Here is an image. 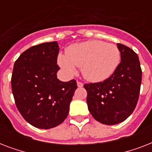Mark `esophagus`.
<instances>
[{"label": "esophagus", "mask_w": 152, "mask_h": 152, "mask_svg": "<svg viewBox=\"0 0 152 152\" xmlns=\"http://www.w3.org/2000/svg\"><path fill=\"white\" fill-rule=\"evenodd\" d=\"M83 86V83H82V82H80V81L77 82V87H78V88H82Z\"/></svg>", "instance_id": "esophagus-1"}]
</instances>
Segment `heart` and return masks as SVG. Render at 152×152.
<instances>
[{
	"instance_id": "b5f03b06",
	"label": "heart",
	"mask_w": 152,
	"mask_h": 152,
	"mask_svg": "<svg viewBox=\"0 0 152 152\" xmlns=\"http://www.w3.org/2000/svg\"><path fill=\"white\" fill-rule=\"evenodd\" d=\"M118 46L99 40H91L69 46L66 55L60 54L58 64L68 76L81 68L83 77L91 82H101L113 74L120 64Z\"/></svg>"
}]
</instances>
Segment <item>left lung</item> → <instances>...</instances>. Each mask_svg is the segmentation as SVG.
Segmentation results:
<instances>
[{
  "label": "left lung",
  "instance_id": "left-lung-1",
  "mask_svg": "<svg viewBox=\"0 0 152 152\" xmlns=\"http://www.w3.org/2000/svg\"><path fill=\"white\" fill-rule=\"evenodd\" d=\"M121 62L111 76L99 83H85L87 103L93 118L107 125L126 120L137 106L142 80L139 57L132 49L117 44Z\"/></svg>",
  "mask_w": 152,
  "mask_h": 152
}]
</instances>
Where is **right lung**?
<instances>
[{
  "mask_svg": "<svg viewBox=\"0 0 152 152\" xmlns=\"http://www.w3.org/2000/svg\"><path fill=\"white\" fill-rule=\"evenodd\" d=\"M57 42L27 49L15 61L12 75V91L23 118L34 127L49 129L67 118L76 81L57 78L59 66Z\"/></svg>",
  "mask_w": 152,
  "mask_h": 152,
  "instance_id": "1",
  "label": "right lung"
}]
</instances>
